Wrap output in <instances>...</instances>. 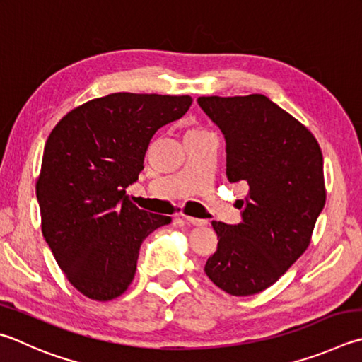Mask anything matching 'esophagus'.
Returning <instances> with one entry per match:
<instances>
[{"label": "esophagus", "instance_id": "1", "mask_svg": "<svg viewBox=\"0 0 362 362\" xmlns=\"http://www.w3.org/2000/svg\"><path fill=\"white\" fill-rule=\"evenodd\" d=\"M185 221L188 223V225H193V226H206L207 225V220L193 218V216H185Z\"/></svg>", "mask_w": 362, "mask_h": 362}]
</instances>
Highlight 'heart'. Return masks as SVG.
<instances>
[{
    "label": "heart",
    "instance_id": "obj_1",
    "mask_svg": "<svg viewBox=\"0 0 362 362\" xmlns=\"http://www.w3.org/2000/svg\"><path fill=\"white\" fill-rule=\"evenodd\" d=\"M194 131H202V129H189L188 133H194Z\"/></svg>",
    "mask_w": 362,
    "mask_h": 362
}]
</instances>
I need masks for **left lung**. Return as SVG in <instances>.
Masks as SVG:
<instances>
[{
	"label": "left lung",
	"instance_id": "8db88e82",
	"mask_svg": "<svg viewBox=\"0 0 362 362\" xmlns=\"http://www.w3.org/2000/svg\"><path fill=\"white\" fill-rule=\"evenodd\" d=\"M198 104L226 139L229 182H245L242 221H212L218 247L207 277L231 296L264 291L310 245L326 202L318 141L264 95L201 96Z\"/></svg>",
	"mask_w": 362,
	"mask_h": 362
}]
</instances>
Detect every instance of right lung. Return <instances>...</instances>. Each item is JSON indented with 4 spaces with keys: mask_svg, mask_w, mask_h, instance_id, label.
<instances>
[{
    "mask_svg": "<svg viewBox=\"0 0 362 362\" xmlns=\"http://www.w3.org/2000/svg\"><path fill=\"white\" fill-rule=\"evenodd\" d=\"M192 103L188 95L112 93L72 109L52 129L36 180L41 229L69 284L88 299L127 291L142 240L170 223L134 206L127 187L139 179L153 134Z\"/></svg>",
    "mask_w": 362,
    "mask_h": 362,
    "instance_id": "add662e5",
    "label": "right lung"
}]
</instances>
